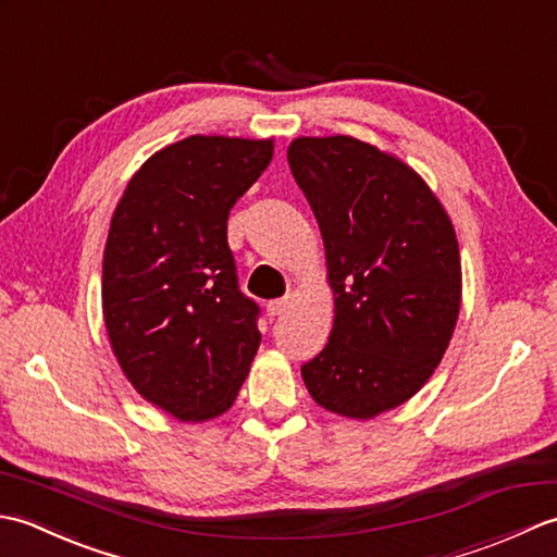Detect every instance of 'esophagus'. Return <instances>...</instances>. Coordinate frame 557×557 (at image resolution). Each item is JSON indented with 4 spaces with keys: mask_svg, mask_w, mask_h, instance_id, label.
<instances>
[{
    "mask_svg": "<svg viewBox=\"0 0 557 557\" xmlns=\"http://www.w3.org/2000/svg\"><path fill=\"white\" fill-rule=\"evenodd\" d=\"M292 306V299L289 297H282V299H272L268 301V315L275 318V315H282L287 313V309Z\"/></svg>",
    "mask_w": 557,
    "mask_h": 557,
    "instance_id": "obj_1",
    "label": "esophagus"
}]
</instances>
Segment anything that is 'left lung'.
<instances>
[{
    "instance_id": "1",
    "label": "left lung",
    "mask_w": 557,
    "mask_h": 557,
    "mask_svg": "<svg viewBox=\"0 0 557 557\" xmlns=\"http://www.w3.org/2000/svg\"><path fill=\"white\" fill-rule=\"evenodd\" d=\"M289 170L323 234L335 323L301 366L318 405L351 419L399 407L429 381L461 301L457 236L405 162L349 136L297 138Z\"/></svg>"
}]
</instances>
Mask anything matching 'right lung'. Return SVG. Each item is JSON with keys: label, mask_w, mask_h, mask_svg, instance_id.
<instances>
[{"label": "right lung", "mask_w": 557, "mask_h": 557, "mask_svg": "<svg viewBox=\"0 0 557 557\" xmlns=\"http://www.w3.org/2000/svg\"><path fill=\"white\" fill-rule=\"evenodd\" d=\"M272 160V140L188 136L156 152L114 208L102 313L128 381L182 421L227 411L260 345L227 218Z\"/></svg>", "instance_id": "add662e5"}]
</instances>
